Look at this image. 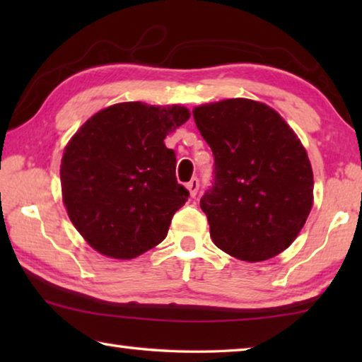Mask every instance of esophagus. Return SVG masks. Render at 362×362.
Wrapping results in <instances>:
<instances>
[{"label": "esophagus", "instance_id": "34e87169", "mask_svg": "<svg viewBox=\"0 0 362 362\" xmlns=\"http://www.w3.org/2000/svg\"><path fill=\"white\" fill-rule=\"evenodd\" d=\"M187 188L189 189V194H192V198H194V196L198 194V189H199V180L192 179L187 183Z\"/></svg>", "mask_w": 362, "mask_h": 362}]
</instances>
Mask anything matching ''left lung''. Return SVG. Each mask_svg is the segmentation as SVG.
<instances>
[{"instance_id": "8db88e82", "label": "left lung", "mask_w": 362, "mask_h": 362, "mask_svg": "<svg viewBox=\"0 0 362 362\" xmlns=\"http://www.w3.org/2000/svg\"><path fill=\"white\" fill-rule=\"evenodd\" d=\"M193 118L214 155L212 187L199 201L214 244L244 262L281 254L313 206V170L296 132L249 99L199 105Z\"/></svg>"}]
</instances>
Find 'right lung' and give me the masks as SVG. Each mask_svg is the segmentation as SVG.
Instances as JSON below:
<instances>
[{"instance_id":"add662e5","label":"right lung","mask_w":362,"mask_h":362,"mask_svg":"<svg viewBox=\"0 0 362 362\" xmlns=\"http://www.w3.org/2000/svg\"><path fill=\"white\" fill-rule=\"evenodd\" d=\"M188 118L180 105L116 103L90 116L65 146L64 204L97 252L127 260L166 238L189 193L175 179V153L164 139Z\"/></svg>"}]
</instances>
